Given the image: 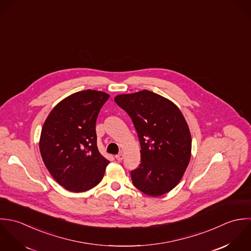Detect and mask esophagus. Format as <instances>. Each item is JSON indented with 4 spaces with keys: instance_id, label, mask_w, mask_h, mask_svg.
Here are the masks:
<instances>
[{
    "instance_id": "34e87169",
    "label": "esophagus",
    "mask_w": 251,
    "mask_h": 251,
    "mask_svg": "<svg viewBox=\"0 0 251 251\" xmlns=\"http://www.w3.org/2000/svg\"><path fill=\"white\" fill-rule=\"evenodd\" d=\"M115 158H116V160H118V161H121V160H123V158H124V155H123V153H118L117 155H115Z\"/></svg>"
}]
</instances>
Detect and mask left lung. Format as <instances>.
Instances as JSON below:
<instances>
[{
	"label": "left lung",
	"instance_id": "obj_1",
	"mask_svg": "<svg viewBox=\"0 0 251 251\" xmlns=\"http://www.w3.org/2000/svg\"><path fill=\"white\" fill-rule=\"evenodd\" d=\"M114 100L131 117L140 140L141 164L131 172L133 184L153 197L170 192L191 157V134L181 111L149 90L117 95Z\"/></svg>",
	"mask_w": 251,
	"mask_h": 251
}]
</instances>
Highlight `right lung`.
I'll return each mask as SVG.
<instances>
[{"instance_id": "obj_1", "label": "right lung", "mask_w": 251, "mask_h": 251, "mask_svg": "<svg viewBox=\"0 0 251 251\" xmlns=\"http://www.w3.org/2000/svg\"><path fill=\"white\" fill-rule=\"evenodd\" d=\"M109 95L79 91L61 100L42 129L40 151L53 178L71 192L95 187L109 161L97 147L96 120Z\"/></svg>"}]
</instances>
